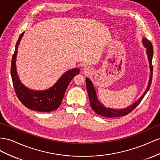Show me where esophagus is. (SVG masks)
<instances>
[{
  "label": "esophagus",
  "mask_w": 160,
  "mask_h": 160,
  "mask_svg": "<svg viewBox=\"0 0 160 160\" xmlns=\"http://www.w3.org/2000/svg\"><path fill=\"white\" fill-rule=\"evenodd\" d=\"M84 70H85V72H88V71H89V68H88V67H87V66H86V67H84Z\"/></svg>",
  "instance_id": "esophagus-1"
}]
</instances>
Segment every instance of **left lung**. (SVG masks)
<instances>
[{
    "mask_svg": "<svg viewBox=\"0 0 160 160\" xmlns=\"http://www.w3.org/2000/svg\"><path fill=\"white\" fill-rule=\"evenodd\" d=\"M143 43L145 45V47L147 48V53L149 62V65H150V69H151V73H150V78H149V84L148 86V88L145 91L143 94L141 96V97L138 100V101L135 102L133 105H131L127 108L125 109H121V110H115V109L112 108H107L104 107L102 104L100 103L98 100L97 99V95H96V92L94 90V88L92 85V83L91 82V81L89 80V78H86V88H87V91L88 94V97L90 100V106L93 109V111L97 113L98 115H101L104 117H108V118H113V117H119L122 116H125L128 115L131 111H133L134 109L138 107L139 103L141 102V100L145 97V95L148 92V90L151 86L152 81V76H153V65H152V58L153 55V45L152 43L150 42L148 39L144 38L143 39Z\"/></svg>",
    "mask_w": 160,
    "mask_h": 160,
    "instance_id": "obj_1",
    "label": "left lung"
}]
</instances>
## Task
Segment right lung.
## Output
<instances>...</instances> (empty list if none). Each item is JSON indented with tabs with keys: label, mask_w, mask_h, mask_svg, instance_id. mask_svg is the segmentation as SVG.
<instances>
[{
	"label": "right lung",
	"mask_w": 160,
	"mask_h": 160,
	"mask_svg": "<svg viewBox=\"0 0 160 160\" xmlns=\"http://www.w3.org/2000/svg\"><path fill=\"white\" fill-rule=\"evenodd\" d=\"M23 34L24 32H22L17 40L11 62V74L16 95L21 102L31 110L39 112L53 111L60 106L67 87L73 78L79 74L80 70L75 68L66 72L58 80L57 83L49 90L34 91L27 88L19 80L15 66L18 46Z\"/></svg>",
	"instance_id": "obj_1"
}]
</instances>
